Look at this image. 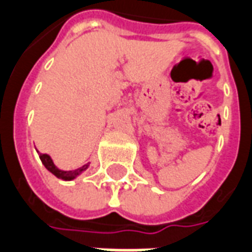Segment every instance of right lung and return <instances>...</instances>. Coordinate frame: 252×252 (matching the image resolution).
<instances>
[{"label":"right lung","mask_w":252,"mask_h":252,"mask_svg":"<svg viewBox=\"0 0 252 252\" xmlns=\"http://www.w3.org/2000/svg\"><path fill=\"white\" fill-rule=\"evenodd\" d=\"M38 155H40V159L41 161H42V164L45 165V168L48 169L49 172L53 173L56 178L63 179V180H72V179H74L76 176H79L80 173L88 168V164H85V165H83V167H80V168L77 169H73V171H61V169L57 168L55 164H53V161H52V159H50L49 155H46V154H38Z\"/></svg>","instance_id":"1"}]
</instances>
